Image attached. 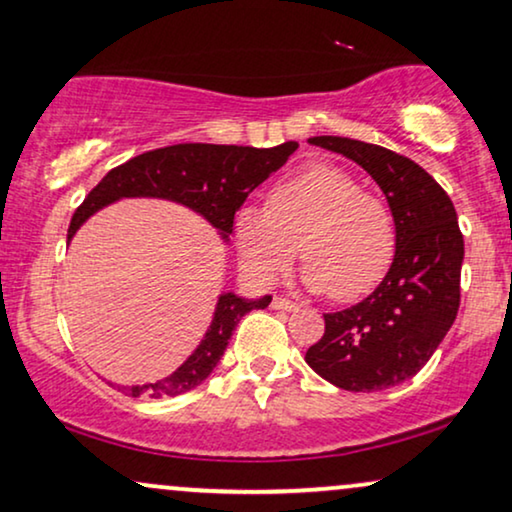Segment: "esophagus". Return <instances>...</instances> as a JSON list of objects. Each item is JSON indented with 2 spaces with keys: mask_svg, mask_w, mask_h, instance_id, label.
<instances>
[{
  "mask_svg": "<svg viewBox=\"0 0 512 512\" xmlns=\"http://www.w3.org/2000/svg\"><path fill=\"white\" fill-rule=\"evenodd\" d=\"M271 307L278 309V312H295L297 304L293 300H288V297H274V300H271Z\"/></svg>",
  "mask_w": 512,
  "mask_h": 512,
  "instance_id": "obj_1",
  "label": "esophagus"
}]
</instances>
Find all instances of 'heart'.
Masks as SVG:
<instances>
[{
	"mask_svg": "<svg viewBox=\"0 0 512 512\" xmlns=\"http://www.w3.org/2000/svg\"><path fill=\"white\" fill-rule=\"evenodd\" d=\"M234 243L243 269L262 286H271L300 250L307 288L352 302L385 278L397 231L390 205L361 189L352 172L314 163L271 186L267 210H238Z\"/></svg>",
	"mask_w": 512,
	"mask_h": 512,
	"instance_id": "1",
	"label": "heart"
}]
</instances>
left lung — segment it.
Returning a JSON list of instances; mask_svg holds the SVG:
<instances>
[{"label":"left lung","instance_id":"8db88e82","mask_svg":"<svg viewBox=\"0 0 512 512\" xmlns=\"http://www.w3.org/2000/svg\"><path fill=\"white\" fill-rule=\"evenodd\" d=\"M309 144L371 174L392 210L397 250L366 300L323 314L326 331L304 361L340 390H387L428 364L456 321L465 250L454 203L423 167L383 146L345 137H312Z\"/></svg>","mask_w":512,"mask_h":512}]
</instances>
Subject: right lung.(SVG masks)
<instances>
[{
	"instance_id": "right-lung-1",
	"label": "right lung",
	"mask_w": 512,
	"mask_h": 512,
	"mask_svg": "<svg viewBox=\"0 0 512 512\" xmlns=\"http://www.w3.org/2000/svg\"><path fill=\"white\" fill-rule=\"evenodd\" d=\"M297 151L295 141L274 148L219 146V144H177L155 148L115 167L94 186L92 193L70 219L68 243L77 229L96 212L122 198H160L198 212L215 226L224 243L234 231V215L264 179L286 165ZM271 295L248 300L236 293H222L215 314L200 345L189 359L167 378L146 385H118L129 397H177L193 390L215 371L238 321L252 309L269 307ZM113 385V383H111ZM115 387V385H113Z\"/></svg>"
}]
</instances>
